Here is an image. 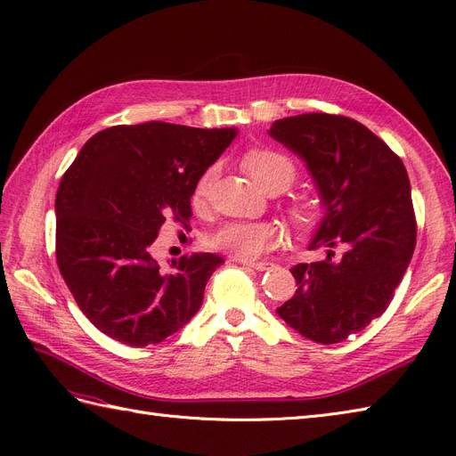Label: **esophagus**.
I'll use <instances>...</instances> for the list:
<instances>
[{
  "label": "esophagus",
  "instance_id": "esophagus-1",
  "mask_svg": "<svg viewBox=\"0 0 456 456\" xmlns=\"http://www.w3.org/2000/svg\"><path fill=\"white\" fill-rule=\"evenodd\" d=\"M243 265L253 268V270H256V272H265V270H270V268L273 266L272 262H265V260H262V262H243Z\"/></svg>",
  "mask_w": 456,
  "mask_h": 456
}]
</instances>
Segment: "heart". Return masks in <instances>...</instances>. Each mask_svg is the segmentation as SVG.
<instances>
[{"label": "heart", "instance_id": "heart-1", "mask_svg": "<svg viewBox=\"0 0 456 456\" xmlns=\"http://www.w3.org/2000/svg\"><path fill=\"white\" fill-rule=\"evenodd\" d=\"M245 169L255 181L272 194L291 188L298 176L295 161L287 154L273 148H255L243 156ZM216 169H207L194 186V203L201 205L209 198ZM287 213L300 228H308L315 223L317 213L306 201L291 200L287 203ZM283 241L281 228L270 220H255V223H228L220 226L211 238V245L218 251H224L236 260L251 262L265 253L275 249Z\"/></svg>", "mask_w": 456, "mask_h": 456}]
</instances>
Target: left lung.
<instances>
[{
  "label": "left lung",
  "instance_id": "left-lung-1",
  "mask_svg": "<svg viewBox=\"0 0 456 456\" xmlns=\"http://www.w3.org/2000/svg\"><path fill=\"white\" fill-rule=\"evenodd\" d=\"M270 134L306 161L325 205L310 249L323 247L327 258L291 270L298 287L278 314L302 337L337 344L386 312L415 251L405 165L346 116L285 118L272 123Z\"/></svg>",
  "mask_w": 456,
  "mask_h": 456
}]
</instances>
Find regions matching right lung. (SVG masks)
Segmentation results:
<instances>
[{
	"label": "right lung",
	"mask_w": 456,
	"mask_h": 456,
	"mask_svg": "<svg viewBox=\"0 0 456 456\" xmlns=\"http://www.w3.org/2000/svg\"><path fill=\"white\" fill-rule=\"evenodd\" d=\"M236 129L165 121L93 134L62 175L57 265L79 310L104 335L142 348L176 333L203 300L213 253L181 256L163 272L150 255L165 218L188 228L198 178Z\"/></svg>",
	"instance_id": "obj_1"
}]
</instances>
